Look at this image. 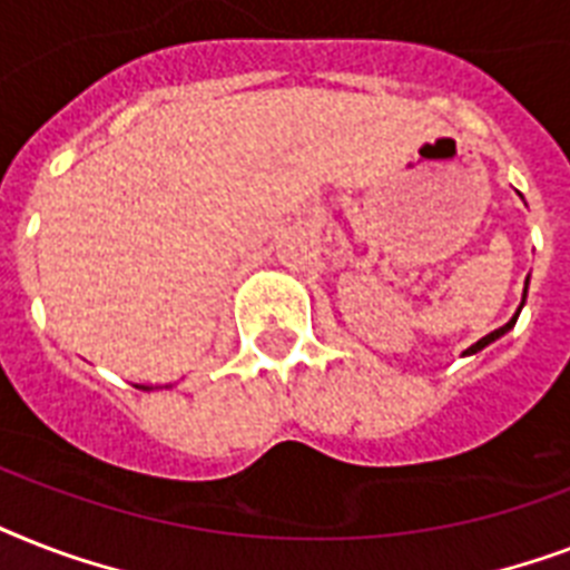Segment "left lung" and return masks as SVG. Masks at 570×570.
I'll use <instances>...</instances> for the list:
<instances>
[{"label": "left lung", "instance_id": "left-lung-1", "mask_svg": "<svg viewBox=\"0 0 570 570\" xmlns=\"http://www.w3.org/2000/svg\"><path fill=\"white\" fill-rule=\"evenodd\" d=\"M527 286H530V277H527ZM523 298H527V289H523ZM521 307H523V302H521ZM518 313H521V311H518ZM518 313H514V320H512V322H505L503 328L491 331V334H488V337H482V340H479V343H473V346H470L468 352H464V355H476V352H482V348H485L488 343H494L497 337H503L505 331H509V328H514V322H518Z\"/></svg>", "mask_w": 570, "mask_h": 570}]
</instances>
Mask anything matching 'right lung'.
I'll return each mask as SVG.
<instances>
[{
    "mask_svg": "<svg viewBox=\"0 0 570 570\" xmlns=\"http://www.w3.org/2000/svg\"><path fill=\"white\" fill-rule=\"evenodd\" d=\"M145 390H154V387H145Z\"/></svg>",
    "mask_w": 570,
    "mask_h": 570,
    "instance_id": "1",
    "label": "right lung"
}]
</instances>
